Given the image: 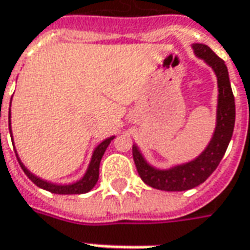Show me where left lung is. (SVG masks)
Instances as JSON below:
<instances>
[{"label":"left lung","mask_w":250,"mask_h":250,"mask_svg":"<svg viewBox=\"0 0 250 250\" xmlns=\"http://www.w3.org/2000/svg\"><path fill=\"white\" fill-rule=\"evenodd\" d=\"M195 56L202 59L213 70L217 78V108H216V126L210 142L197 158L173 165L168 169L152 167L146 161L145 155L133 145V161L139 176L146 184L162 191H186L204 183L220 164L224 152L229 147L234 124H235V102L231 90L229 70L224 60L204 43H192Z\"/></svg>","instance_id":"1"}]
</instances>
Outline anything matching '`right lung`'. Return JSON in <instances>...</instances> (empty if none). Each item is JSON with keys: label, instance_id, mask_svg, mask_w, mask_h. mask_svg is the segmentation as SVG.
<instances>
[{"label": "right lung", "instance_id": "1", "mask_svg": "<svg viewBox=\"0 0 250 250\" xmlns=\"http://www.w3.org/2000/svg\"><path fill=\"white\" fill-rule=\"evenodd\" d=\"M12 102V100H11ZM9 132H11V137H12V129H11V113H9ZM115 136L111 137H107L105 140H103L102 143H99L96 147H95V150L92 152V158H90L89 165H88V169H86V172H85V175L82 176L80 180H77L74 183H70V184H58V183H51V182H48V180H43L41 177H38V176H35L34 173H31L30 170H28L26 167H24V164L20 161V158L18 157V152H16V157H18V160H19V164L21 169L24 170V173L27 175V177L35 184V186H38L40 188H43V190H46V191H51L53 194H85V192L90 191L96 183H98L99 180V167H100V161H102V157H103V154H104L105 148L108 147V145L111 143V140H113Z\"/></svg>", "mask_w": 250, "mask_h": 250}]
</instances>
